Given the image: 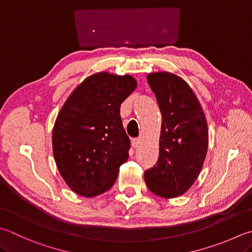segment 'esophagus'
<instances>
[{
	"label": "esophagus",
	"instance_id": "1",
	"mask_svg": "<svg viewBox=\"0 0 252 252\" xmlns=\"http://www.w3.org/2000/svg\"><path fill=\"white\" fill-rule=\"evenodd\" d=\"M139 144H140V138H134L131 140V145L134 148H137V147L139 146Z\"/></svg>",
	"mask_w": 252,
	"mask_h": 252
}]
</instances>
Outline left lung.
Masks as SVG:
<instances>
[{"label":"left lung","instance_id":"1","mask_svg":"<svg viewBox=\"0 0 252 252\" xmlns=\"http://www.w3.org/2000/svg\"><path fill=\"white\" fill-rule=\"evenodd\" d=\"M148 83L162 115L159 158L145 171V182L156 195H182L195 182L208 148L205 115L195 94L178 75L150 73Z\"/></svg>","mask_w":252,"mask_h":252}]
</instances>
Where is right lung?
<instances>
[{
    "label": "right lung",
    "mask_w": 252,
    "mask_h": 252,
    "mask_svg": "<svg viewBox=\"0 0 252 252\" xmlns=\"http://www.w3.org/2000/svg\"><path fill=\"white\" fill-rule=\"evenodd\" d=\"M136 87V80L127 74H92L75 88L57 116L55 161L65 183L79 195L93 197L110 189L127 161L130 140L120 112Z\"/></svg>",
    "instance_id": "right-lung-1"
}]
</instances>
